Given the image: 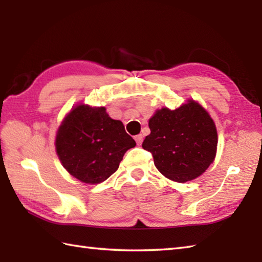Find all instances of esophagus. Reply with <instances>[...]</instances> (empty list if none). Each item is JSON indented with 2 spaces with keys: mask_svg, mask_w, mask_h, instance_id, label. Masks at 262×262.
<instances>
[{
  "mask_svg": "<svg viewBox=\"0 0 262 262\" xmlns=\"http://www.w3.org/2000/svg\"><path fill=\"white\" fill-rule=\"evenodd\" d=\"M143 135L142 134H138V135H136L135 136V141H136V143L138 144V145H141L142 144V142H143Z\"/></svg>",
  "mask_w": 262,
  "mask_h": 262,
  "instance_id": "34e87169",
  "label": "esophagus"
}]
</instances>
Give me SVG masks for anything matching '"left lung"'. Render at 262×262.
I'll return each mask as SVG.
<instances>
[{
	"label": "left lung",
	"instance_id": "obj_1",
	"mask_svg": "<svg viewBox=\"0 0 262 262\" xmlns=\"http://www.w3.org/2000/svg\"><path fill=\"white\" fill-rule=\"evenodd\" d=\"M148 127L151 134L142 146L152 153L157 169L170 180H193L213 163L219 141L215 122L193 100L176 110H157Z\"/></svg>",
	"mask_w": 262,
	"mask_h": 262
}]
</instances>
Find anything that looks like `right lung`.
I'll return each instance as SVG.
<instances>
[{"label": "right lung", "mask_w": 262, "mask_h": 262, "mask_svg": "<svg viewBox=\"0 0 262 262\" xmlns=\"http://www.w3.org/2000/svg\"><path fill=\"white\" fill-rule=\"evenodd\" d=\"M136 145L120 120L111 119L104 107L79 104L62 121L56 134V153L71 176L97 185L119 168L128 149Z\"/></svg>", "instance_id": "obj_1"}]
</instances>
